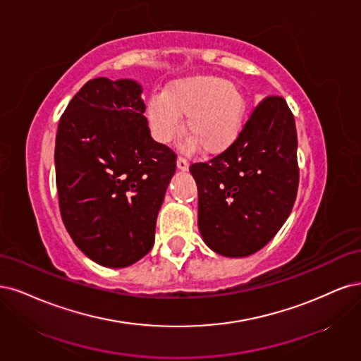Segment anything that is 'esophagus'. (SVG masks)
I'll list each match as a JSON object with an SVG mask.
<instances>
[{
    "label": "esophagus",
    "instance_id": "34e87169",
    "mask_svg": "<svg viewBox=\"0 0 361 361\" xmlns=\"http://www.w3.org/2000/svg\"><path fill=\"white\" fill-rule=\"evenodd\" d=\"M177 168L180 171H188L189 169V161L185 160V159H183V157H178L177 159Z\"/></svg>",
    "mask_w": 361,
    "mask_h": 361
}]
</instances>
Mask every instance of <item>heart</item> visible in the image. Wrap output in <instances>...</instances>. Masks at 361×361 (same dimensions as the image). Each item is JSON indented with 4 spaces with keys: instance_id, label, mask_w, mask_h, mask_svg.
I'll use <instances>...</instances> for the list:
<instances>
[{
    "instance_id": "b5f03b06",
    "label": "heart",
    "mask_w": 361,
    "mask_h": 361,
    "mask_svg": "<svg viewBox=\"0 0 361 361\" xmlns=\"http://www.w3.org/2000/svg\"><path fill=\"white\" fill-rule=\"evenodd\" d=\"M246 97L228 79L214 75L184 78L171 84L164 94L148 100L147 117L159 142H169L181 129L189 135L185 147H201L205 154H219L238 137Z\"/></svg>"
}]
</instances>
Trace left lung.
<instances>
[{
	"label": "left lung",
	"mask_w": 361,
	"mask_h": 361,
	"mask_svg": "<svg viewBox=\"0 0 361 361\" xmlns=\"http://www.w3.org/2000/svg\"><path fill=\"white\" fill-rule=\"evenodd\" d=\"M190 173L197 185V228L226 258L258 252L286 222L297 188V130L282 97H267L235 142Z\"/></svg>",
	"instance_id": "1"
}]
</instances>
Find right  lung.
Wrapping results in <instances>:
<instances>
[{
  "label": "right lung",
  "mask_w": 361,
  "mask_h": 361,
  "mask_svg": "<svg viewBox=\"0 0 361 361\" xmlns=\"http://www.w3.org/2000/svg\"><path fill=\"white\" fill-rule=\"evenodd\" d=\"M142 85L91 79L68 103L55 139L64 226L99 265L124 269L154 244L176 154L149 136Z\"/></svg>",
  "instance_id": "1"
}]
</instances>
